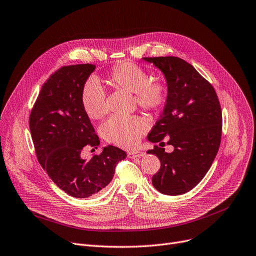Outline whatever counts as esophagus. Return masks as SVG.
Segmentation results:
<instances>
[{
	"mask_svg": "<svg viewBox=\"0 0 256 256\" xmlns=\"http://www.w3.org/2000/svg\"><path fill=\"white\" fill-rule=\"evenodd\" d=\"M144 152H142V151H138V150H136V151H129L128 152V157L129 158H138V157H142V156H144Z\"/></svg>",
	"mask_w": 256,
	"mask_h": 256,
	"instance_id": "34e87169",
	"label": "esophagus"
}]
</instances>
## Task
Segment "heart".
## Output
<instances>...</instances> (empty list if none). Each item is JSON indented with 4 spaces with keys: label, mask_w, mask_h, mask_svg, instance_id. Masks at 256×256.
I'll return each instance as SVG.
<instances>
[{
    "label": "heart",
    "mask_w": 256,
    "mask_h": 256,
    "mask_svg": "<svg viewBox=\"0 0 256 256\" xmlns=\"http://www.w3.org/2000/svg\"><path fill=\"white\" fill-rule=\"evenodd\" d=\"M150 80L147 70L132 62L120 64L108 74L109 83L134 94L138 104L142 109L157 112L166 103L168 86L162 80ZM81 104L85 114L92 120H100L106 116V96L96 79L90 78L83 85ZM147 128L148 124L140 116H114L103 124L102 133L108 142L122 148H131L140 142Z\"/></svg>",
    "instance_id": "1"
}]
</instances>
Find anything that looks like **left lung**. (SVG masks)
<instances>
[{"label": "left lung", "instance_id": "1", "mask_svg": "<svg viewBox=\"0 0 256 256\" xmlns=\"http://www.w3.org/2000/svg\"><path fill=\"white\" fill-rule=\"evenodd\" d=\"M144 60L162 72L168 85L164 112L148 140L162 144L166 136L174 147L172 153L164 146L147 152L160 160L152 184L162 194L177 196L196 186L214 162L222 136L221 106L212 85L186 60L174 56Z\"/></svg>", "mask_w": 256, "mask_h": 256}]
</instances>
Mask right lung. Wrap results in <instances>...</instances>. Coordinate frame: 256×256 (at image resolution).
Listing matches in <instances>:
<instances>
[{"mask_svg": "<svg viewBox=\"0 0 256 256\" xmlns=\"http://www.w3.org/2000/svg\"><path fill=\"white\" fill-rule=\"evenodd\" d=\"M94 68L86 64L55 72L42 85L29 118L40 166L60 190L75 198L101 192L112 180L118 162L127 156L109 144L90 160L81 157L83 149L100 144L81 104L82 88Z\"/></svg>", "mask_w": 256, "mask_h": 256, "instance_id": "1", "label": "right lung"}]
</instances>
